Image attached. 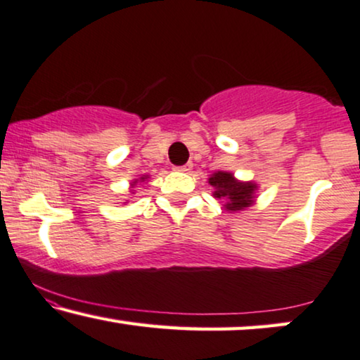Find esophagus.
I'll list each match as a JSON object with an SVG mask.
<instances>
[{
	"instance_id": "1",
	"label": "esophagus",
	"mask_w": 360,
	"mask_h": 360,
	"mask_svg": "<svg viewBox=\"0 0 360 360\" xmlns=\"http://www.w3.org/2000/svg\"><path fill=\"white\" fill-rule=\"evenodd\" d=\"M173 169L174 171H181V173H187V171L192 169V163H186V165H182V166H174Z\"/></svg>"
}]
</instances>
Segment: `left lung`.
<instances>
[{
    "label": "left lung",
    "instance_id": "left-lung-1",
    "mask_svg": "<svg viewBox=\"0 0 360 360\" xmlns=\"http://www.w3.org/2000/svg\"><path fill=\"white\" fill-rule=\"evenodd\" d=\"M209 182L212 187H215L214 195L226 200L225 207L229 210H243L252 204V192L256 189L252 182H238L233 178V174L225 173V171L215 173Z\"/></svg>",
    "mask_w": 360,
    "mask_h": 360
}]
</instances>
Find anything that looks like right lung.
Returning a JSON list of instances; mask_svg holds the SVG:
<instances>
[{"instance_id":"1","label":"right lung","mask_w":360,"mask_h":360,"mask_svg":"<svg viewBox=\"0 0 360 360\" xmlns=\"http://www.w3.org/2000/svg\"><path fill=\"white\" fill-rule=\"evenodd\" d=\"M141 179H145V178H141ZM136 182V181H135ZM135 182H134V186H135Z\"/></svg>"}]
</instances>
